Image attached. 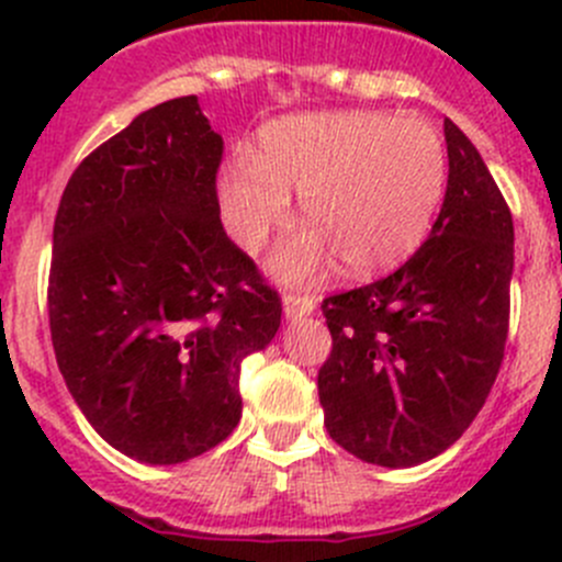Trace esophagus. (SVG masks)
<instances>
[{"instance_id":"1","label":"esophagus","mask_w":562,"mask_h":562,"mask_svg":"<svg viewBox=\"0 0 562 562\" xmlns=\"http://www.w3.org/2000/svg\"><path fill=\"white\" fill-rule=\"evenodd\" d=\"M315 307L317 302L313 296H293V293H288V296L282 299V313H285V321H299V317L313 315Z\"/></svg>"}]
</instances>
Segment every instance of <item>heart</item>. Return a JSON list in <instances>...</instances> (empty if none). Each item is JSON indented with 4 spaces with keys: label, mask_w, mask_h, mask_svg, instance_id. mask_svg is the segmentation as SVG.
I'll return each mask as SVG.
<instances>
[{
    "label": "heart",
    "mask_w": 562,
    "mask_h": 562,
    "mask_svg": "<svg viewBox=\"0 0 562 562\" xmlns=\"http://www.w3.org/2000/svg\"><path fill=\"white\" fill-rule=\"evenodd\" d=\"M449 179L438 130L386 111L296 113L266 124L255 155L236 151L217 179L228 234L252 252L291 214L310 220L271 258L285 282L326 274L337 258L375 277L411 258L432 228Z\"/></svg>",
    "instance_id": "obj_1"
}]
</instances>
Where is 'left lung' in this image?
Masks as SVG:
<instances>
[{"mask_svg":"<svg viewBox=\"0 0 562 562\" xmlns=\"http://www.w3.org/2000/svg\"><path fill=\"white\" fill-rule=\"evenodd\" d=\"M443 133L449 184L429 239L394 274L323 302L334 339L317 372L326 429L383 468L454 446L506 348L512 212L468 135L451 119Z\"/></svg>","mask_w":562,"mask_h":562,"instance_id":"8db88e82","label":"left lung"}]
</instances>
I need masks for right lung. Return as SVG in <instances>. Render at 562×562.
<instances>
[{"label":"right lung","mask_w":562,"mask_h":562,"mask_svg":"<svg viewBox=\"0 0 562 562\" xmlns=\"http://www.w3.org/2000/svg\"><path fill=\"white\" fill-rule=\"evenodd\" d=\"M220 160L195 94L168 100L98 146L56 212V364L100 438L146 464L234 432L241 361L280 328V296L220 223Z\"/></svg>","instance_id":"1"}]
</instances>
